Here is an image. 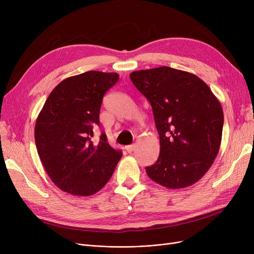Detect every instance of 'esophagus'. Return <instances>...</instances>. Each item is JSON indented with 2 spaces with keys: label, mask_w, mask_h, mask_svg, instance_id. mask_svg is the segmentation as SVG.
I'll return each instance as SVG.
<instances>
[{
  "label": "esophagus",
  "mask_w": 254,
  "mask_h": 254,
  "mask_svg": "<svg viewBox=\"0 0 254 254\" xmlns=\"http://www.w3.org/2000/svg\"><path fill=\"white\" fill-rule=\"evenodd\" d=\"M126 150L128 152V153H130L131 151H134V149L136 148V144H131V145H127V146H126Z\"/></svg>",
  "instance_id": "34e87169"
}]
</instances>
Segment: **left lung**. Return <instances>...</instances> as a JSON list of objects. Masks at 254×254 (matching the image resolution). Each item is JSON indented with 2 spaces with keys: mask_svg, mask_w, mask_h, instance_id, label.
I'll return each instance as SVG.
<instances>
[{
  "mask_svg": "<svg viewBox=\"0 0 254 254\" xmlns=\"http://www.w3.org/2000/svg\"><path fill=\"white\" fill-rule=\"evenodd\" d=\"M131 82L151 105L161 152L146 167L150 179L183 189L201 179L219 151L223 112L209 86L195 75L170 68L135 71Z\"/></svg>",
  "mask_w": 254,
  "mask_h": 254,
  "instance_id": "1",
  "label": "left lung"
}]
</instances>
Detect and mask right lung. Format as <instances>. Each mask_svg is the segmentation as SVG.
<instances>
[{"instance_id": "add662e5", "label": "right lung", "mask_w": 254, "mask_h": 254, "mask_svg": "<svg viewBox=\"0 0 254 254\" xmlns=\"http://www.w3.org/2000/svg\"><path fill=\"white\" fill-rule=\"evenodd\" d=\"M119 79L117 73L88 71L66 78L47 98L35 126V142L43 167L59 189L73 195L99 191L123 156L100 127L103 97Z\"/></svg>"}]
</instances>
